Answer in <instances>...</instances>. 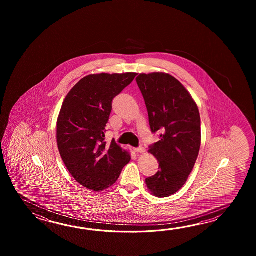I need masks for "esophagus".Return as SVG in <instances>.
<instances>
[{
    "label": "esophagus",
    "mask_w": 256,
    "mask_h": 256,
    "mask_svg": "<svg viewBox=\"0 0 256 256\" xmlns=\"http://www.w3.org/2000/svg\"><path fill=\"white\" fill-rule=\"evenodd\" d=\"M134 152H146V149H144V147L140 146L138 147V148H136L134 149Z\"/></svg>",
    "instance_id": "34e87169"
}]
</instances>
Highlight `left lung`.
I'll use <instances>...</instances> for the list:
<instances>
[{"label": "left lung", "instance_id": "left-lung-1", "mask_svg": "<svg viewBox=\"0 0 256 256\" xmlns=\"http://www.w3.org/2000/svg\"><path fill=\"white\" fill-rule=\"evenodd\" d=\"M136 82L151 130L160 132L148 151L158 159L159 170L146 183L152 195L171 196L185 185L196 163L202 144L200 112L186 88L169 74H140Z\"/></svg>", "mask_w": 256, "mask_h": 256}]
</instances>
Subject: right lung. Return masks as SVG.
Instances as JSON below:
<instances>
[{"label": "right lung", "instance_id": "right-lung-1", "mask_svg": "<svg viewBox=\"0 0 256 256\" xmlns=\"http://www.w3.org/2000/svg\"><path fill=\"white\" fill-rule=\"evenodd\" d=\"M136 73L93 74L83 78L66 95L56 122L60 156L71 176L88 190L114 185L130 162V154L114 140L107 144L106 124L112 100Z\"/></svg>", "mask_w": 256, "mask_h": 256}]
</instances>
